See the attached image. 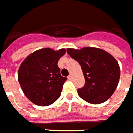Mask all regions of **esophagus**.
<instances>
[{
	"instance_id": "1",
	"label": "esophagus",
	"mask_w": 133,
	"mask_h": 133,
	"mask_svg": "<svg viewBox=\"0 0 133 133\" xmlns=\"http://www.w3.org/2000/svg\"><path fill=\"white\" fill-rule=\"evenodd\" d=\"M72 78H73V77H72V76H71V75H69V76H68V78L69 80H72Z\"/></svg>"
}]
</instances>
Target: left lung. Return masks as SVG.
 <instances>
[{
  "label": "left lung",
  "mask_w": 133,
  "mask_h": 133,
  "mask_svg": "<svg viewBox=\"0 0 133 133\" xmlns=\"http://www.w3.org/2000/svg\"><path fill=\"white\" fill-rule=\"evenodd\" d=\"M67 52L81 65L85 84L78 89V95L92 104L106 101L115 92L120 78V68L116 59L103 49L84 47L68 48Z\"/></svg>",
  "instance_id": "8db88e82"
}]
</instances>
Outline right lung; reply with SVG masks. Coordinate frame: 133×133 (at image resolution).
Here are the masks:
<instances>
[{
	"instance_id": "obj_1",
	"label": "right lung",
	"mask_w": 133,
	"mask_h": 133,
	"mask_svg": "<svg viewBox=\"0 0 133 133\" xmlns=\"http://www.w3.org/2000/svg\"><path fill=\"white\" fill-rule=\"evenodd\" d=\"M61 49L55 51L44 48L29 55L18 70V81L25 95L32 103L47 106L61 95L66 77L60 74L58 60L65 54Z\"/></svg>"
}]
</instances>
